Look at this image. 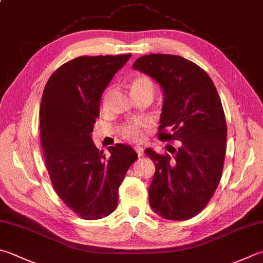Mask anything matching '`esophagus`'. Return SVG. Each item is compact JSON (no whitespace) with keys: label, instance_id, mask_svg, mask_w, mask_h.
Listing matches in <instances>:
<instances>
[{"label":"esophagus","instance_id":"1","mask_svg":"<svg viewBox=\"0 0 263 263\" xmlns=\"http://www.w3.org/2000/svg\"><path fill=\"white\" fill-rule=\"evenodd\" d=\"M135 151H136L138 157H142L143 153H144V151H143V147H141V146H135Z\"/></svg>","mask_w":263,"mask_h":263}]
</instances>
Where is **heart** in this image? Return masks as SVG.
Masks as SVG:
<instances>
[{"label":"heart","mask_w":263,"mask_h":263,"mask_svg":"<svg viewBox=\"0 0 263 263\" xmlns=\"http://www.w3.org/2000/svg\"><path fill=\"white\" fill-rule=\"evenodd\" d=\"M130 90L133 96L141 95V93H150L153 96L155 93V83L147 77H137L133 79L130 83ZM107 92L103 97V102L106 101ZM146 125L141 122H132L126 123L120 128V135L127 141L130 142H141L145 137Z\"/></svg>","instance_id":"1"}]
</instances>
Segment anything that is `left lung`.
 <instances>
[{
  "instance_id": "obj_1",
  "label": "left lung",
  "mask_w": 263,
  "mask_h": 263,
  "mask_svg": "<svg viewBox=\"0 0 263 263\" xmlns=\"http://www.w3.org/2000/svg\"><path fill=\"white\" fill-rule=\"evenodd\" d=\"M165 93L158 137L180 141L170 153H145L156 172L148 200L163 219L183 221L205 209L219 185L227 150V123L219 93L201 67L175 54L151 53L134 63Z\"/></svg>"
}]
</instances>
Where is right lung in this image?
<instances>
[{"label": "right lung", "mask_w": 263, "mask_h": 263, "mask_svg": "<svg viewBox=\"0 0 263 263\" xmlns=\"http://www.w3.org/2000/svg\"><path fill=\"white\" fill-rule=\"evenodd\" d=\"M132 53L80 56L49 78L40 106L43 158L52 186L68 209L85 220L116 210L119 186L137 155L116 144L103 155L91 141L104 89Z\"/></svg>", "instance_id": "1"}]
</instances>
